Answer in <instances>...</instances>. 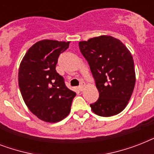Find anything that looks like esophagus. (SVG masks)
<instances>
[{"label":"esophagus","mask_w":154,"mask_h":154,"mask_svg":"<svg viewBox=\"0 0 154 154\" xmlns=\"http://www.w3.org/2000/svg\"><path fill=\"white\" fill-rule=\"evenodd\" d=\"M84 86H85V82H81V83H80V85L78 86V89H79L80 91H82V90H83V89H84Z\"/></svg>","instance_id":"esophagus-1"}]
</instances>
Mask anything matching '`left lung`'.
I'll list each match as a JSON object with an SVG mask.
<instances>
[{
  "label": "left lung",
  "instance_id": "8db88e82",
  "mask_svg": "<svg viewBox=\"0 0 154 154\" xmlns=\"http://www.w3.org/2000/svg\"><path fill=\"white\" fill-rule=\"evenodd\" d=\"M79 49L88 61L99 92V98L90 104L101 117L118 114L128 104L136 77L134 59L121 41L110 36L80 42Z\"/></svg>",
  "mask_w": 154,
  "mask_h": 154
}]
</instances>
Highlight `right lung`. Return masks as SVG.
<instances>
[{"label":"right lung","mask_w":154,"mask_h":154,"mask_svg":"<svg viewBox=\"0 0 154 154\" xmlns=\"http://www.w3.org/2000/svg\"><path fill=\"white\" fill-rule=\"evenodd\" d=\"M69 45V42L43 40L29 48L20 62L18 83L24 101L44 122L54 123L67 117L76 96L56 70L59 56Z\"/></svg>","instance_id":"obj_1"}]
</instances>
